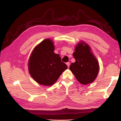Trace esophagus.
I'll return each mask as SVG.
<instances>
[{
    "label": "esophagus",
    "mask_w": 121,
    "mask_h": 121,
    "mask_svg": "<svg viewBox=\"0 0 121 121\" xmlns=\"http://www.w3.org/2000/svg\"><path fill=\"white\" fill-rule=\"evenodd\" d=\"M66 65H67L68 67L69 68V66H70V62H67V63H66Z\"/></svg>",
    "instance_id": "1"
}]
</instances>
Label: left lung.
I'll use <instances>...</instances> for the list:
<instances>
[{"label":"left lung","instance_id":"1","mask_svg":"<svg viewBox=\"0 0 121 121\" xmlns=\"http://www.w3.org/2000/svg\"><path fill=\"white\" fill-rule=\"evenodd\" d=\"M91 51L89 45L82 42L77 45L73 53L75 62L71 63L70 70L82 84L91 83L98 74L99 63Z\"/></svg>","mask_w":121,"mask_h":121}]
</instances>
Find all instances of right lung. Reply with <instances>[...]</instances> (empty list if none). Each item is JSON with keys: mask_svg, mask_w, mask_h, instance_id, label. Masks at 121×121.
Segmentation results:
<instances>
[{"mask_svg": "<svg viewBox=\"0 0 121 121\" xmlns=\"http://www.w3.org/2000/svg\"><path fill=\"white\" fill-rule=\"evenodd\" d=\"M52 40L46 39L35 47L29 61L30 75L38 84L51 86L58 80L68 66L54 52Z\"/></svg>", "mask_w": 121, "mask_h": 121, "instance_id": "right-lung-1", "label": "right lung"}]
</instances>
